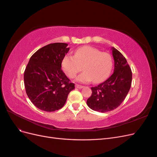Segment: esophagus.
I'll use <instances>...</instances> for the list:
<instances>
[{
	"instance_id": "34e87169",
	"label": "esophagus",
	"mask_w": 157,
	"mask_h": 157,
	"mask_svg": "<svg viewBox=\"0 0 157 157\" xmlns=\"http://www.w3.org/2000/svg\"><path fill=\"white\" fill-rule=\"evenodd\" d=\"M75 86H76V88H84V86H82V85H80V84H76V85H75Z\"/></svg>"
}]
</instances>
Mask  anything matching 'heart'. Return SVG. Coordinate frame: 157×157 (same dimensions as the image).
Returning <instances> with one entry per match:
<instances>
[{
    "instance_id": "obj_1",
    "label": "heart",
    "mask_w": 157,
    "mask_h": 157,
    "mask_svg": "<svg viewBox=\"0 0 157 157\" xmlns=\"http://www.w3.org/2000/svg\"><path fill=\"white\" fill-rule=\"evenodd\" d=\"M61 66L68 77L75 78L78 73L77 80L80 82L94 83L104 81L110 75L113 67L111 56L107 52L90 46H84L76 50L74 56L66 55L62 59ZM83 67L82 68V67Z\"/></svg>"
}]
</instances>
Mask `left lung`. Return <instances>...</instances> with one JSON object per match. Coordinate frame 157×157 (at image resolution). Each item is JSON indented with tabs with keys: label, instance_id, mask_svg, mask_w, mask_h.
Segmentation results:
<instances>
[{
	"label": "left lung",
	"instance_id": "1",
	"mask_svg": "<svg viewBox=\"0 0 157 157\" xmlns=\"http://www.w3.org/2000/svg\"><path fill=\"white\" fill-rule=\"evenodd\" d=\"M111 49L115 61L114 72L105 81L91 88L92 95L87 99L90 109L101 113L113 111L119 106L132 84V70L124 56L114 47Z\"/></svg>",
	"mask_w": 157,
	"mask_h": 157
}]
</instances>
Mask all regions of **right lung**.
Returning <instances> with one entry per match:
<instances>
[{"label": "right lung", "instance_id": "add662e5", "mask_svg": "<svg viewBox=\"0 0 157 157\" xmlns=\"http://www.w3.org/2000/svg\"><path fill=\"white\" fill-rule=\"evenodd\" d=\"M68 44L56 42L38 50L29 61L24 72L28 98L42 111H55L62 108L69 92L75 89L61 69V62L69 50Z\"/></svg>", "mask_w": 157, "mask_h": 157}]
</instances>
